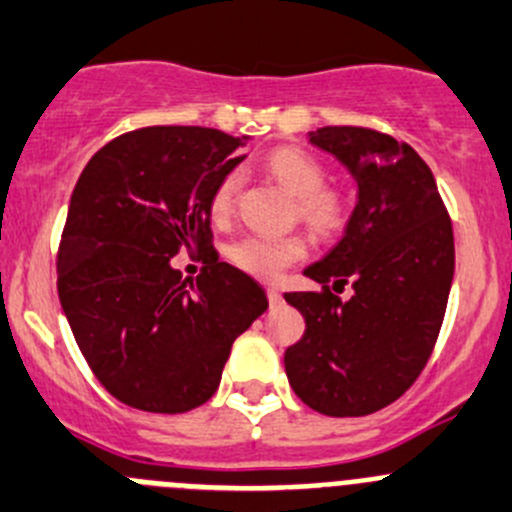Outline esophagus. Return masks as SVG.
Wrapping results in <instances>:
<instances>
[{
	"instance_id": "obj_1",
	"label": "esophagus",
	"mask_w": 512,
	"mask_h": 512,
	"mask_svg": "<svg viewBox=\"0 0 512 512\" xmlns=\"http://www.w3.org/2000/svg\"><path fill=\"white\" fill-rule=\"evenodd\" d=\"M266 296H269V304L271 306H281V304H284V294H281V291L276 289V286H269V289H266Z\"/></svg>"
}]
</instances>
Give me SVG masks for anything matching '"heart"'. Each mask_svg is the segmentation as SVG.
Here are the masks:
<instances>
[{"instance_id": "obj_1", "label": "heart", "mask_w": 512, "mask_h": 512, "mask_svg": "<svg viewBox=\"0 0 512 512\" xmlns=\"http://www.w3.org/2000/svg\"><path fill=\"white\" fill-rule=\"evenodd\" d=\"M264 170L284 191L296 198V211L321 236H332L347 218V201L337 188L324 186L326 170L314 155L301 148H276L264 158ZM241 178L226 173L218 178L208 198V213L216 223H226L236 208ZM309 256V243L301 236H266L248 233L228 246V261L256 279H276L289 266Z\"/></svg>"}]
</instances>
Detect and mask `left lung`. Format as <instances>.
Segmentation results:
<instances>
[{
    "mask_svg": "<svg viewBox=\"0 0 512 512\" xmlns=\"http://www.w3.org/2000/svg\"><path fill=\"white\" fill-rule=\"evenodd\" d=\"M309 135L352 170L359 201L337 248L304 271L321 289L284 294L306 321L284 354L286 377L321 415H372L415 384L440 337L455 274L452 221L407 143L357 125ZM332 283H352L353 299L339 300Z\"/></svg>",
    "mask_w": 512,
    "mask_h": 512,
    "instance_id": "obj_1",
    "label": "left lung"
}]
</instances>
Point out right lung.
Segmentation results:
<instances>
[{"instance_id":"obj_1","label":"right lung","mask_w":512,"mask_h":512,"mask_svg":"<svg viewBox=\"0 0 512 512\" xmlns=\"http://www.w3.org/2000/svg\"><path fill=\"white\" fill-rule=\"evenodd\" d=\"M243 140L150 125L102 145L75 183L57 291L97 382L123 405L178 415L213 397L231 344L266 309L264 289L218 261L208 198ZM201 252L202 274L172 269Z\"/></svg>"}]
</instances>
